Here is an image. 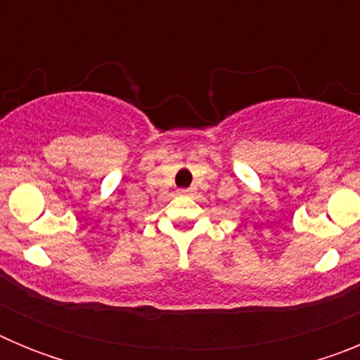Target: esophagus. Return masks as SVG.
<instances>
[{
  "mask_svg": "<svg viewBox=\"0 0 360 360\" xmlns=\"http://www.w3.org/2000/svg\"><path fill=\"white\" fill-rule=\"evenodd\" d=\"M195 193V189H182L180 191V195H193Z\"/></svg>",
  "mask_w": 360,
  "mask_h": 360,
  "instance_id": "obj_1",
  "label": "esophagus"
}]
</instances>
